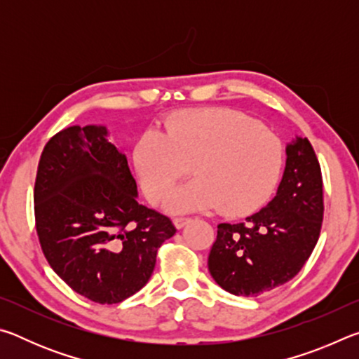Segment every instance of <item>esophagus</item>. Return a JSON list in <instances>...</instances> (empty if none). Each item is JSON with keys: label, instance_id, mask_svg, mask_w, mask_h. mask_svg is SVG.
<instances>
[{"label": "esophagus", "instance_id": "34e87169", "mask_svg": "<svg viewBox=\"0 0 359 359\" xmlns=\"http://www.w3.org/2000/svg\"><path fill=\"white\" fill-rule=\"evenodd\" d=\"M190 220H191L190 217H184V215L175 217V218H174V226H175V228H184L185 224H187L188 222H190Z\"/></svg>", "mask_w": 359, "mask_h": 359}]
</instances>
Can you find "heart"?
Returning a JSON list of instances; mask_svg holds the SVG:
<instances>
[{
  "mask_svg": "<svg viewBox=\"0 0 359 359\" xmlns=\"http://www.w3.org/2000/svg\"><path fill=\"white\" fill-rule=\"evenodd\" d=\"M133 158L150 201L165 199L191 169L196 177L174 191L168 209L220 205L226 214H245L274 187L283 149L269 130L244 114L201 109L180 114L161 131L144 135Z\"/></svg>",
  "mask_w": 359,
  "mask_h": 359,
  "instance_id": "1",
  "label": "heart"
}]
</instances>
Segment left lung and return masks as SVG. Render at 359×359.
<instances>
[{
  "label": "left lung",
  "mask_w": 359,
  "mask_h": 359,
  "mask_svg": "<svg viewBox=\"0 0 359 359\" xmlns=\"http://www.w3.org/2000/svg\"><path fill=\"white\" fill-rule=\"evenodd\" d=\"M287 161L276 196L244 223H220L209 272L236 296L257 297L290 282L317 245L323 222V180L307 137L285 147Z\"/></svg>",
  "instance_id": "8db88e82"
}]
</instances>
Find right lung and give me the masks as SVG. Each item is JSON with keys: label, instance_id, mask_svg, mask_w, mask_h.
Listing matches in <instances>:
<instances>
[{"label": "right lung", "instance_id": "right-lung-1", "mask_svg": "<svg viewBox=\"0 0 359 359\" xmlns=\"http://www.w3.org/2000/svg\"><path fill=\"white\" fill-rule=\"evenodd\" d=\"M34 215L48 264L76 293L117 304L137 293L155 269L156 252L175 228L137 203L123 150L106 125L69 126L42 151Z\"/></svg>", "mask_w": 359, "mask_h": 359}]
</instances>
